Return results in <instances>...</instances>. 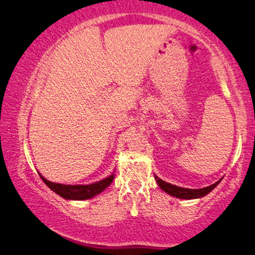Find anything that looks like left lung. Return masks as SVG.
<instances>
[{
    "label": "left lung",
    "mask_w": 255,
    "mask_h": 255,
    "mask_svg": "<svg viewBox=\"0 0 255 255\" xmlns=\"http://www.w3.org/2000/svg\"><path fill=\"white\" fill-rule=\"evenodd\" d=\"M155 180H157L158 185L160 186V189L164 190L165 192H167L168 195L174 196V197H177V198H183V199H192V198L203 197V196L209 194L211 190L215 189L216 186L219 185V183L221 182V179H220V180H217L215 184H213V185L207 186V188H203V189H185V188H180V186L172 185V184L164 182V180L160 179V178H158L157 176H155Z\"/></svg>",
    "instance_id": "left-lung-1"
}]
</instances>
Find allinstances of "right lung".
<instances>
[{"label": "right lung", "instance_id": "obj_1", "mask_svg": "<svg viewBox=\"0 0 255 255\" xmlns=\"http://www.w3.org/2000/svg\"><path fill=\"white\" fill-rule=\"evenodd\" d=\"M40 178L44 180V183L52 191H54L63 198L82 201V199L94 197V196L101 194L104 189L108 188L110 184H112L113 179H114V174H110L109 177L104 178V179L100 180V182L89 184V185H64V184L52 183L42 177L41 174H40Z\"/></svg>", "mask_w": 255, "mask_h": 255}]
</instances>
